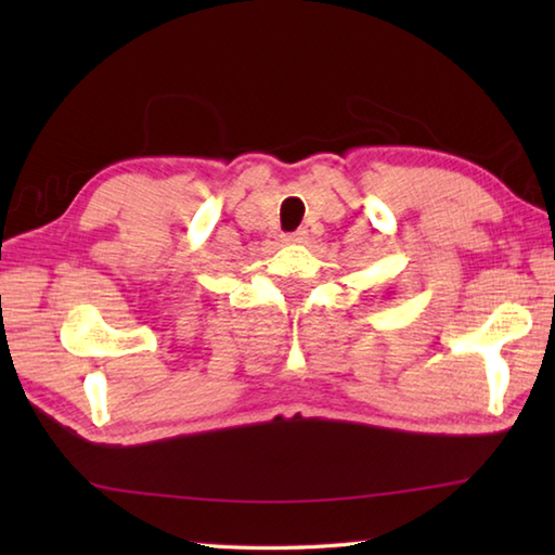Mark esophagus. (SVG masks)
<instances>
[{
    "label": "esophagus",
    "mask_w": 555,
    "mask_h": 555,
    "mask_svg": "<svg viewBox=\"0 0 555 555\" xmlns=\"http://www.w3.org/2000/svg\"><path fill=\"white\" fill-rule=\"evenodd\" d=\"M284 242L286 244H306L308 242V232L306 230H296L291 234H284Z\"/></svg>",
    "instance_id": "obj_1"
}]
</instances>
